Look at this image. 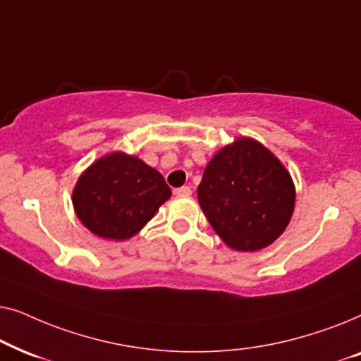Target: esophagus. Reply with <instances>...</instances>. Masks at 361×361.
Returning a JSON list of instances; mask_svg holds the SVG:
<instances>
[{"mask_svg":"<svg viewBox=\"0 0 361 361\" xmlns=\"http://www.w3.org/2000/svg\"><path fill=\"white\" fill-rule=\"evenodd\" d=\"M174 194H176V197H190L192 190H190V187L184 185V187H179V189H176Z\"/></svg>","mask_w":361,"mask_h":361,"instance_id":"obj_1","label":"esophagus"}]
</instances>
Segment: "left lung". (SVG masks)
Returning a JSON list of instances; mask_svg holds the SVG:
<instances>
[{"instance_id": "obj_1", "label": "left lung", "mask_w": 361, "mask_h": 361, "mask_svg": "<svg viewBox=\"0 0 361 361\" xmlns=\"http://www.w3.org/2000/svg\"><path fill=\"white\" fill-rule=\"evenodd\" d=\"M215 233L235 251H259L288 228L295 205L289 171L264 145L236 137L212 157L197 189Z\"/></svg>"}]
</instances>
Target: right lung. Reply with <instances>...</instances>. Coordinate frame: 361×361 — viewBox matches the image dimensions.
<instances>
[{
    "label": "right lung",
    "mask_w": 361,
    "mask_h": 361,
    "mask_svg": "<svg viewBox=\"0 0 361 361\" xmlns=\"http://www.w3.org/2000/svg\"><path fill=\"white\" fill-rule=\"evenodd\" d=\"M172 192L164 177L137 156L113 151L98 157L72 190L77 219L103 240H130Z\"/></svg>",
    "instance_id": "obj_1"
}]
</instances>
